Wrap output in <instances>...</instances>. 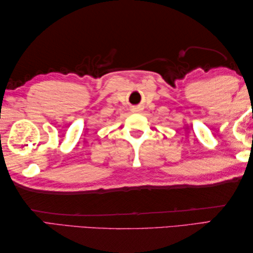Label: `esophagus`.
<instances>
[{
	"label": "esophagus",
	"mask_w": 253,
	"mask_h": 253,
	"mask_svg": "<svg viewBox=\"0 0 253 253\" xmlns=\"http://www.w3.org/2000/svg\"><path fill=\"white\" fill-rule=\"evenodd\" d=\"M139 111H141V106H133L132 107V112H139Z\"/></svg>",
	"instance_id": "obj_1"
}]
</instances>
